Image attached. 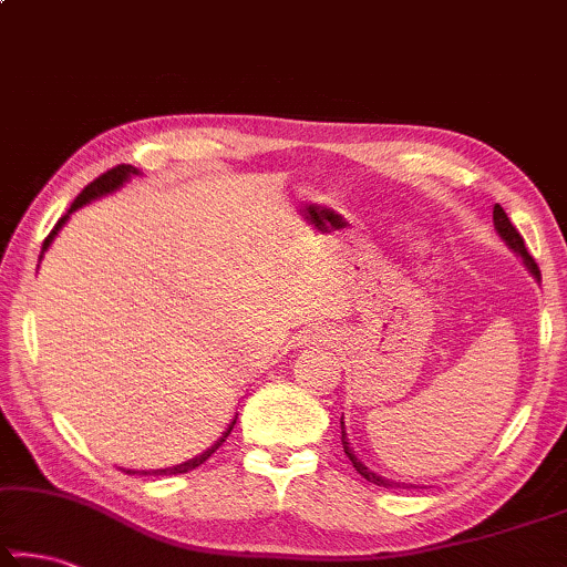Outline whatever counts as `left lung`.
Wrapping results in <instances>:
<instances>
[{
    "mask_svg": "<svg viewBox=\"0 0 567 567\" xmlns=\"http://www.w3.org/2000/svg\"><path fill=\"white\" fill-rule=\"evenodd\" d=\"M494 227H496V233H498V237H502V240L506 243V248L514 252V256H519L522 258V264H524V268L529 270L532 274V278H535V281L539 284L543 281V276H539V268H537V264H535V258L529 256L527 252V248H524V240H522V235L516 233V227L508 223V217H506V212L502 209V204H496L494 207ZM340 430H342V447H344V455L350 457V463H352V467H355V471L363 475L365 481H371V483H375V486H383V488H416L414 483H399V481H391V478H383V475H379L375 471H371V467H368L363 461H360V457L355 455V450L350 447V442H348V432H344V422L340 420Z\"/></svg>",
    "mask_w": 567,
    "mask_h": 567,
    "instance_id": "left-lung-1",
    "label": "left lung"
}]
</instances>
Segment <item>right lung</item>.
<instances>
[{
	"label": "right lung",
	"instance_id": "obj_1",
	"mask_svg": "<svg viewBox=\"0 0 567 567\" xmlns=\"http://www.w3.org/2000/svg\"><path fill=\"white\" fill-rule=\"evenodd\" d=\"M133 176H141V171H137L135 166H125V163H122V166H117V168H112V171H106V174H102L100 178H96V182H92L89 184L84 192H81L76 199H73V204H71V209L65 212V215L59 219V225H55L53 229H51V235L45 237V243H43V250H40V260H43V256H45V250L51 248V243L55 240V235L61 233V227L69 223L71 219V215L76 209H81V207H86V204H92L94 199H102V196H106V194H114V192H120L122 186H125L130 178ZM235 422H237V416H233V422L227 424V430L223 432V437H219L215 445L212 447H207L204 450V453H199L196 457H192V461H186V463H178V465H174V467H158V471H127V473H143V475H178V473H188V471H194V467H199L204 461H209L212 457V453H215V450L223 445V442L227 440V434L233 432V426H235Z\"/></svg>",
	"mask_w": 567,
	"mask_h": 567
}]
</instances>
